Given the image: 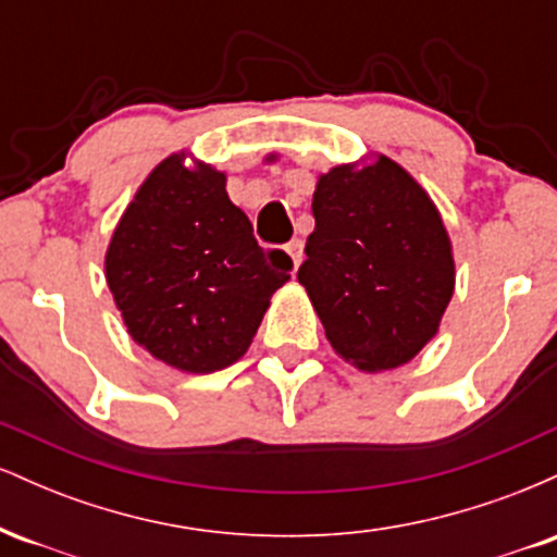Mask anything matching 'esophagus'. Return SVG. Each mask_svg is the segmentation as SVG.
Segmentation results:
<instances>
[{
  "label": "esophagus",
  "instance_id": "obj_1",
  "mask_svg": "<svg viewBox=\"0 0 557 557\" xmlns=\"http://www.w3.org/2000/svg\"><path fill=\"white\" fill-rule=\"evenodd\" d=\"M285 251H287V257H290V261H293V270H298V264H300V261H304V240L293 238L285 246Z\"/></svg>",
  "mask_w": 557,
  "mask_h": 557
}]
</instances>
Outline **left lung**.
Listing matches in <instances>:
<instances>
[{"label":"left lung","mask_w":557,"mask_h":557,"mask_svg":"<svg viewBox=\"0 0 557 557\" xmlns=\"http://www.w3.org/2000/svg\"><path fill=\"white\" fill-rule=\"evenodd\" d=\"M298 283L332 348L363 372L411 361L440 327L456 283L432 198L393 159L332 168L311 201Z\"/></svg>","instance_id":"8db88e82"}]
</instances>
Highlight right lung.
Wrapping results in <instances>:
<instances>
[{"instance_id":"1","label":"right lung","mask_w":557,"mask_h":557,"mask_svg":"<svg viewBox=\"0 0 557 557\" xmlns=\"http://www.w3.org/2000/svg\"><path fill=\"white\" fill-rule=\"evenodd\" d=\"M183 159H164L125 209L107 285L133 341L181 372L209 374L246 354L293 261L259 246L222 172Z\"/></svg>"}]
</instances>
